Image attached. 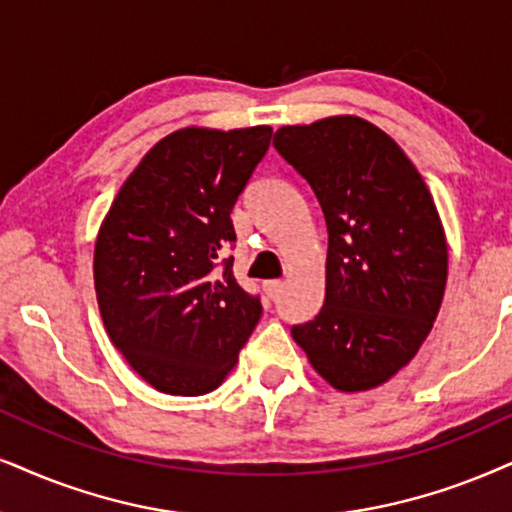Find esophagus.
<instances>
[{
	"instance_id": "1",
	"label": "esophagus",
	"mask_w": 512,
	"mask_h": 512,
	"mask_svg": "<svg viewBox=\"0 0 512 512\" xmlns=\"http://www.w3.org/2000/svg\"><path fill=\"white\" fill-rule=\"evenodd\" d=\"M281 290H283L281 281H264V293H267L269 300H276V297L281 295Z\"/></svg>"
}]
</instances>
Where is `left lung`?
Returning <instances> with one entry per match:
<instances>
[{"label": "left lung", "instance_id": "8db88e82", "mask_svg": "<svg viewBox=\"0 0 512 512\" xmlns=\"http://www.w3.org/2000/svg\"><path fill=\"white\" fill-rule=\"evenodd\" d=\"M274 146L312 186L328 229L326 300L290 333L338 390L383 385L416 357L444 297L449 255L428 186L354 115L281 127Z\"/></svg>", "mask_w": 512, "mask_h": 512}]
</instances>
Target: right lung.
<instances>
[{"instance_id":"obj_1","label":"right lung","mask_w":512,"mask_h":512,"mask_svg":"<svg viewBox=\"0 0 512 512\" xmlns=\"http://www.w3.org/2000/svg\"><path fill=\"white\" fill-rule=\"evenodd\" d=\"M271 127H186L129 174L94 250L103 326L127 364L165 394L222 383L262 316L234 276L231 212L269 151Z\"/></svg>"}]
</instances>
